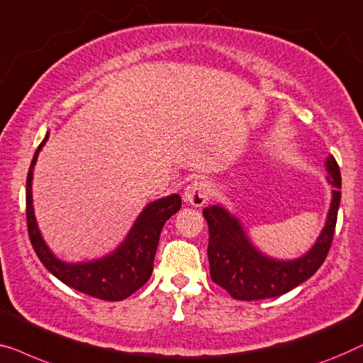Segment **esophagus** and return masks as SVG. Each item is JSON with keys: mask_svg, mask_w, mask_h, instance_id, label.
Here are the masks:
<instances>
[{"mask_svg": "<svg viewBox=\"0 0 363 363\" xmlns=\"http://www.w3.org/2000/svg\"><path fill=\"white\" fill-rule=\"evenodd\" d=\"M212 194V186L207 181H192L184 189V202L192 207H202Z\"/></svg>", "mask_w": 363, "mask_h": 363, "instance_id": "obj_1", "label": "esophagus"}]
</instances>
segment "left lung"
<instances>
[{
  "instance_id": "1",
  "label": "left lung",
  "mask_w": 363,
  "mask_h": 363,
  "mask_svg": "<svg viewBox=\"0 0 363 363\" xmlns=\"http://www.w3.org/2000/svg\"><path fill=\"white\" fill-rule=\"evenodd\" d=\"M333 201L325 225L309 252L294 259H277L259 252L252 243L242 222L222 206L203 208L208 225V263L213 283L240 301L277 298L304 283L320 268L333 243L337 211L340 203V171L330 155L325 160Z\"/></svg>"
}]
</instances>
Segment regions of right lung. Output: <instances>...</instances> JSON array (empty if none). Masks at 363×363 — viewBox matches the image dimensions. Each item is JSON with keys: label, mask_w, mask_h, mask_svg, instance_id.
Wrapping results in <instances>:
<instances>
[{"label": "right lung", "mask_w": 363, "mask_h": 363, "mask_svg": "<svg viewBox=\"0 0 363 363\" xmlns=\"http://www.w3.org/2000/svg\"><path fill=\"white\" fill-rule=\"evenodd\" d=\"M49 133L34 152L26 181V218L30 243L40 262L55 278L70 288L105 301H121L131 296L151 278L152 263L166 220L181 208L179 194L147 203L133 223L128 235L113 252L90 262L67 263L59 259L44 242L33 206V176L39 151Z\"/></svg>", "instance_id": "add662e5"}]
</instances>
